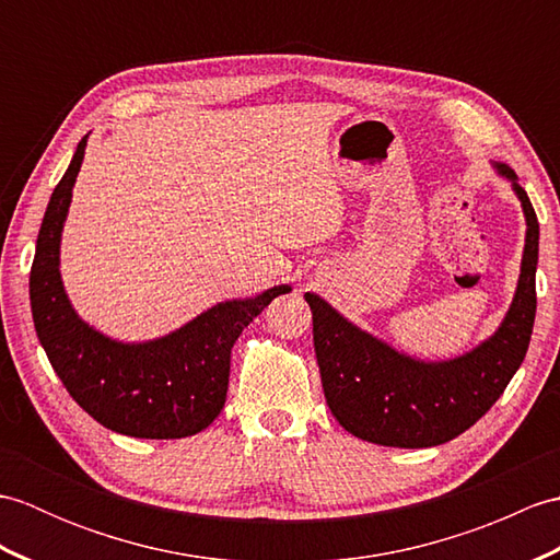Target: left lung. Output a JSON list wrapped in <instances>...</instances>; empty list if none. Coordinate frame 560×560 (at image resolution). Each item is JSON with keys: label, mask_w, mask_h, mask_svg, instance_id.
Here are the masks:
<instances>
[{"label": "left lung", "mask_w": 560, "mask_h": 560, "mask_svg": "<svg viewBox=\"0 0 560 560\" xmlns=\"http://www.w3.org/2000/svg\"><path fill=\"white\" fill-rule=\"evenodd\" d=\"M495 168L513 180L527 241L513 305L481 347L452 361H416L351 325L319 295L305 293L325 397L351 435L387 447L443 445L493 407L525 361L537 315L539 221L515 173L503 163Z\"/></svg>", "instance_id": "obj_1"}]
</instances>
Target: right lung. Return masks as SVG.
<instances>
[{
  "mask_svg": "<svg viewBox=\"0 0 560 560\" xmlns=\"http://www.w3.org/2000/svg\"><path fill=\"white\" fill-rule=\"evenodd\" d=\"M79 141L45 209L31 267V311L57 377L79 407L101 425L132 438H187L217 419L225 404L231 349L243 329L291 287H273L247 301H225L173 335L122 343L89 327L59 279V237L71 187L86 151Z\"/></svg>",
  "mask_w": 560,
  "mask_h": 560,
  "instance_id": "add662e5",
  "label": "right lung"
}]
</instances>
